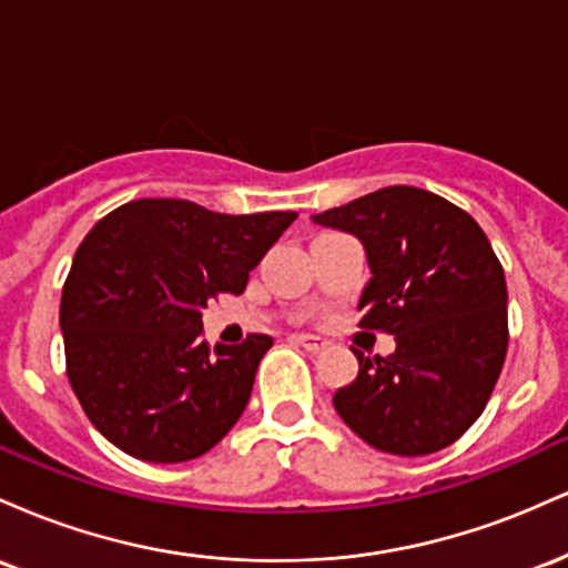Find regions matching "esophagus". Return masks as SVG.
Instances as JSON below:
<instances>
[{"instance_id":"esophagus-1","label":"esophagus","mask_w":568,"mask_h":568,"mask_svg":"<svg viewBox=\"0 0 568 568\" xmlns=\"http://www.w3.org/2000/svg\"><path fill=\"white\" fill-rule=\"evenodd\" d=\"M293 342L298 344V347H304L306 352H312V355H317V352H323L325 347H328V342L321 336H306V334H298L293 336Z\"/></svg>"}]
</instances>
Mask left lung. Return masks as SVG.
I'll return each mask as SVG.
<instances>
[{"label":"left lung","mask_w":568,"mask_h":568,"mask_svg":"<svg viewBox=\"0 0 568 568\" xmlns=\"http://www.w3.org/2000/svg\"><path fill=\"white\" fill-rule=\"evenodd\" d=\"M312 221L355 234L371 280L361 328L395 336L387 357L355 349L357 379L334 408L384 454L425 456L484 414L507 355V283L470 213L416 186H384Z\"/></svg>","instance_id":"obj_1"}]
</instances>
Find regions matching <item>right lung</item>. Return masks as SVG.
I'll return each mask as SVG.
<instances>
[{"mask_svg": "<svg viewBox=\"0 0 568 568\" xmlns=\"http://www.w3.org/2000/svg\"><path fill=\"white\" fill-rule=\"evenodd\" d=\"M298 213H213L189 200H133L103 216L61 296L67 376L93 427L143 462L197 459L243 416L266 334L202 338V306L247 275Z\"/></svg>", "mask_w": 568, "mask_h": 568, "instance_id": "1", "label": "right lung"}]
</instances>
